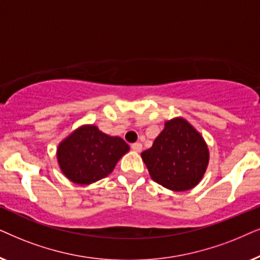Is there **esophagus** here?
Instances as JSON below:
<instances>
[{"instance_id":"obj_1","label":"esophagus","mask_w":260,"mask_h":260,"mask_svg":"<svg viewBox=\"0 0 260 260\" xmlns=\"http://www.w3.org/2000/svg\"><path fill=\"white\" fill-rule=\"evenodd\" d=\"M131 147H132V150H134L136 152H140L141 150H143V145H141L140 143H134L131 145Z\"/></svg>"}]
</instances>
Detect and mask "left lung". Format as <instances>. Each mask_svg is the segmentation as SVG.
<instances>
[{
    "label": "left lung",
    "instance_id": "1",
    "mask_svg": "<svg viewBox=\"0 0 260 260\" xmlns=\"http://www.w3.org/2000/svg\"><path fill=\"white\" fill-rule=\"evenodd\" d=\"M151 178L174 191L197 185L209 160L208 147L201 134L184 119L168 121L153 145L141 153Z\"/></svg>",
    "mask_w": 260,
    "mask_h": 260
}]
</instances>
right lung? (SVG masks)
<instances>
[{"label": "right lung", "instance_id": "add662e5", "mask_svg": "<svg viewBox=\"0 0 260 260\" xmlns=\"http://www.w3.org/2000/svg\"><path fill=\"white\" fill-rule=\"evenodd\" d=\"M128 150L121 138L107 136L96 126H83L61 141L57 158L70 181L90 184L108 176Z\"/></svg>", "mask_w": 260, "mask_h": 260}]
</instances>
